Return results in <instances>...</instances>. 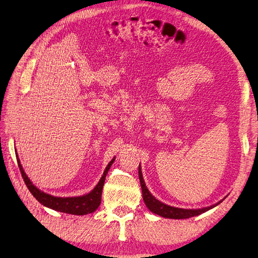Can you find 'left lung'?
Returning <instances> with one entry per match:
<instances>
[{
	"label": "left lung",
	"mask_w": 258,
	"mask_h": 258,
	"mask_svg": "<svg viewBox=\"0 0 258 258\" xmlns=\"http://www.w3.org/2000/svg\"><path fill=\"white\" fill-rule=\"evenodd\" d=\"M138 176L140 180V185H141V190H143V198L146 206L148 207V209L151 212L160 215V217L163 218H167V219H174V220H180V219H188V218H193L196 217V215L202 214L208 210L212 209L215 206H218L221 204L223 201L214 204L210 207H206L202 208V209H181V208H176V207H171L166 204H163L162 202L157 201V199L149 192V189L146 186V183L143 178V173H141V168L140 165L138 167Z\"/></svg>",
	"instance_id": "left-lung-1"
}]
</instances>
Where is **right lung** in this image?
<instances>
[{"label": "right lung", "mask_w": 258, "mask_h": 258, "mask_svg": "<svg viewBox=\"0 0 258 258\" xmlns=\"http://www.w3.org/2000/svg\"><path fill=\"white\" fill-rule=\"evenodd\" d=\"M16 156H17L18 166H19L20 172L22 174V178L24 180V183H26L27 187L29 188L32 195L45 207L50 208V209L55 211L75 214V215H86L89 213H92L97 209L99 205H101L102 190L105 183L106 174L108 170H109L113 161L115 160V157H113V159L109 162V164L107 165L101 180L98 181L96 186L91 190L90 193L82 196H77V197H55L52 195H49L45 192H41L40 189H38L34 184L32 183L31 180L28 178L27 173L24 172L22 168V165L20 164V160L17 155V151H16Z\"/></svg>", "instance_id": "add662e5"}]
</instances>
